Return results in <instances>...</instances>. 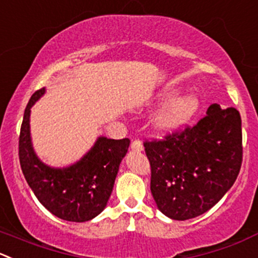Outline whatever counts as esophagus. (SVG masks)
<instances>
[{
    "label": "esophagus",
    "instance_id": "esophagus-1",
    "mask_svg": "<svg viewBox=\"0 0 258 258\" xmlns=\"http://www.w3.org/2000/svg\"><path fill=\"white\" fill-rule=\"evenodd\" d=\"M131 149L137 152L142 151V150H144V145H142V142L139 141V140H135V141H132L131 144Z\"/></svg>",
    "mask_w": 258,
    "mask_h": 258
}]
</instances>
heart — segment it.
<instances>
[{
  "label": "heart",
  "instance_id": "b5f03b06",
  "mask_svg": "<svg viewBox=\"0 0 258 258\" xmlns=\"http://www.w3.org/2000/svg\"><path fill=\"white\" fill-rule=\"evenodd\" d=\"M198 108L199 99L194 94H185L171 99L155 117V131L162 136L179 131L197 113Z\"/></svg>",
  "mask_w": 258,
  "mask_h": 258
}]
</instances>
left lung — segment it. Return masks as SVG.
Returning a JSON list of instances; mask_svg holds the SVG:
<instances>
[{
    "mask_svg": "<svg viewBox=\"0 0 258 258\" xmlns=\"http://www.w3.org/2000/svg\"><path fill=\"white\" fill-rule=\"evenodd\" d=\"M151 187L161 213L175 221L202 216L232 187L242 165V122L233 107L209 106L192 127L145 141Z\"/></svg>",
    "mask_w": 258,
    "mask_h": 258,
    "instance_id": "1",
    "label": "left lung"
}]
</instances>
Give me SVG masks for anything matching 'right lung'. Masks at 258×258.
Segmentation results:
<instances>
[{
	"label": "right lung",
	"instance_id": "right-lung-1",
	"mask_svg": "<svg viewBox=\"0 0 258 258\" xmlns=\"http://www.w3.org/2000/svg\"><path fill=\"white\" fill-rule=\"evenodd\" d=\"M44 93L45 88L35 92L25 109L19 139L22 172L35 197L50 213L68 222L91 221L106 208L130 140L102 136L71 166L44 164L35 154L30 136L31 107Z\"/></svg>",
	"mask_w": 258,
	"mask_h": 258
}]
</instances>
